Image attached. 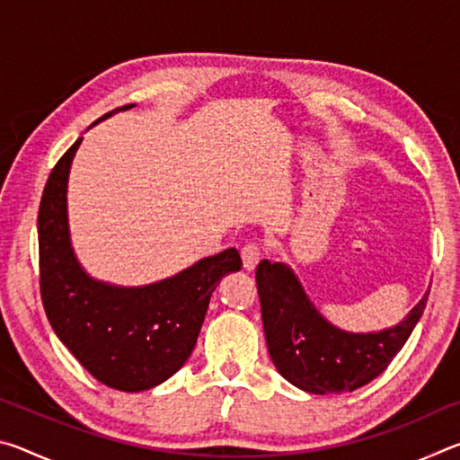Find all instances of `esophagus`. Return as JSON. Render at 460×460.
<instances>
[{"label": "esophagus", "instance_id": "34e87169", "mask_svg": "<svg viewBox=\"0 0 460 460\" xmlns=\"http://www.w3.org/2000/svg\"><path fill=\"white\" fill-rule=\"evenodd\" d=\"M241 260H243V268L247 271H252L255 266H258V261L261 260V249L258 243H247L241 249Z\"/></svg>", "mask_w": 460, "mask_h": 460}]
</instances>
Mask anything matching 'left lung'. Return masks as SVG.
Returning a JSON list of instances; mask_svg holds the SVG:
<instances>
[{
	"label": "left lung",
	"mask_w": 460,
	"mask_h": 460,
	"mask_svg": "<svg viewBox=\"0 0 460 460\" xmlns=\"http://www.w3.org/2000/svg\"><path fill=\"white\" fill-rule=\"evenodd\" d=\"M255 282L268 351L279 376L321 395L353 392L384 373L406 345L430 294L392 329L347 332L323 318L286 263L261 260Z\"/></svg>",
	"instance_id": "left-lung-1"
}]
</instances>
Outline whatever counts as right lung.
<instances>
[{
	"label": "right lung",
	"mask_w": 460,
	"mask_h": 460,
	"mask_svg": "<svg viewBox=\"0 0 460 460\" xmlns=\"http://www.w3.org/2000/svg\"><path fill=\"white\" fill-rule=\"evenodd\" d=\"M81 139L52 168L38 211L42 305L57 337L93 377L119 392H144L189 359L213 290L241 270V258L229 247L142 288L93 279L73 252L66 217L68 170Z\"/></svg>",
	"instance_id": "1"
}]
</instances>
